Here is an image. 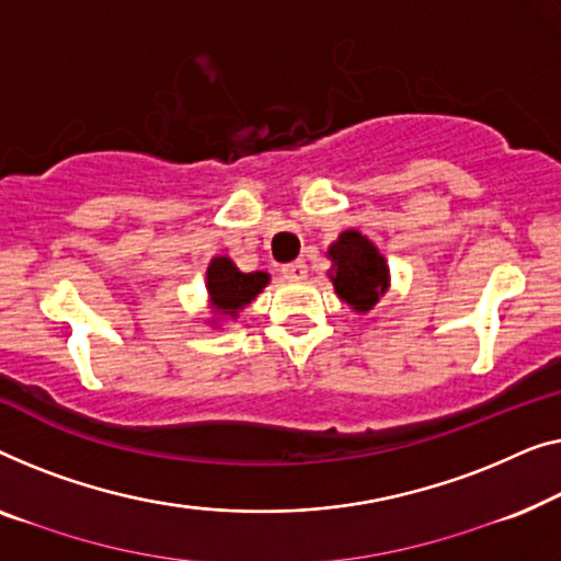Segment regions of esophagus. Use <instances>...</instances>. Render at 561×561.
<instances>
[{
  "instance_id": "obj_1",
  "label": "esophagus",
  "mask_w": 561,
  "mask_h": 561,
  "mask_svg": "<svg viewBox=\"0 0 561 561\" xmlns=\"http://www.w3.org/2000/svg\"><path fill=\"white\" fill-rule=\"evenodd\" d=\"M305 274H307V264L302 262V259H297V262L282 266V277L284 279H305Z\"/></svg>"
}]
</instances>
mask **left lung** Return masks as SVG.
<instances>
[{"label":"left lung","mask_w":561,"mask_h":561,"mask_svg":"<svg viewBox=\"0 0 561 561\" xmlns=\"http://www.w3.org/2000/svg\"><path fill=\"white\" fill-rule=\"evenodd\" d=\"M328 259L333 262L330 282L335 295L356 312L374 310L389 289V266L374 243L358 231H343L328 249Z\"/></svg>","instance_id":"obj_1"}]
</instances>
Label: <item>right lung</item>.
Listing matches in <instances>:
<instances>
[{"label":"right lung","mask_w":561,"mask_h":561,"mask_svg":"<svg viewBox=\"0 0 561 561\" xmlns=\"http://www.w3.org/2000/svg\"><path fill=\"white\" fill-rule=\"evenodd\" d=\"M266 284H270V274H243L228 256H216L208 264V272H205V289H208L210 307L218 314H226V318H236L251 299H256Z\"/></svg>","instance_id":"add662e5"}]
</instances>
